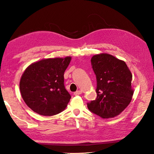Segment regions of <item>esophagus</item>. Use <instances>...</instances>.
Instances as JSON below:
<instances>
[{
  "label": "esophagus",
  "mask_w": 154,
  "mask_h": 154,
  "mask_svg": "<svg viewBox=\"0 0 154 154\" xmlns=\"http://www.w3.org/2000/svg\"><path fill=\"white\" fill-rule=\"evenodd\" d=\"M81 93H82V92H81V91H77L76 92H75L74 93H73V94L74 95H79V94H81Z\"/></svg>",
  "instance_id": "34e87169"
}]
</instances>
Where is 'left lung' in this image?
I'll use <instances>...</instances> for the list:
<instances>
[{
	"instance_id": "1",
	"label": "left lung",
	"mask_w": 154,
	"mask_h": 154,
	"mask_svg": "<svg viewBox=\"0 0 154 154\" xmlns=\"http://www.w3.org/2000/svg\"><path fill=\"white\" fill-rule=\"evenodd\" d=\"M91 61L96 75L97 97L87 103L88 109L103 119L119 115L132 100L131 72L125 62L107 54L94 55Z\"/></svg>"
}]
</instances>
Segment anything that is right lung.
I'll return each mask as SVG.
<instances>
[{
  "label": "right lung",
  "mask_w": 154,
  "mask_h": 154,
  "mask_svg": "<svg viewBox=\"0 0 154 154\" xmlns=\"http://www.w3.org/2000/svg\"><path fill=\"white\" fill-rule=\"evenodd\" d=\"M71 57L42 60L30 65L23 73L20 90L28 107L40 115L53 116L67 106L70 94L64 85V72Z\"/></svg>",
  "instance_id": "add662e5"
}]
</instances>
